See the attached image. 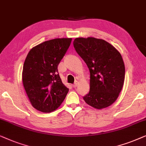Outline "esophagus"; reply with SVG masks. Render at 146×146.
I'll return each mask as SVG.
<instances>
[{
    "mask_svg": "<svg viewBox=\"0 0 146 146\" xmlns=\"http://www.w3.org/2000/svg\"><path fill=\"white\" fill-rule=\"evenodd\" d=\"M77 84H78V82H77V81H75V83H74L73 85V87H77Z\"/></svg>",
    "mask_w": 146,
    "mask_h": 146,
    "instance_id": "obj_1",
    "label": "esophagus"
}]
</instances>
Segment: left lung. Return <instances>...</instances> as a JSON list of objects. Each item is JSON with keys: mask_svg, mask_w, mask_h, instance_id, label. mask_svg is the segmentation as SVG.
Segmentation results:
<instances>
[{"mask_svg": "<svg viewBox=\"0 0 146 146\" xmlns=\"http://www.w3.org/2000/svg\"><path fill=\"white\" fill-rule=\"evenodd\" d=\"M73 46L90 71V91L83 99L96 109L111 105L118 97L124 82L125 66L122 55L101 39L77 38Z\"/></svg>", "mask_w": 146, "mask_h": 146, "instance_id": "left-lung-1", "label": "left lung"}]
</instances>
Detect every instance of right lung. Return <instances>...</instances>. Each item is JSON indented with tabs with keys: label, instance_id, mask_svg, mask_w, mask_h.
<instances>
[{
	"label": "right lung",
	"instance_id": "right-lung-1",
	"mask_svg": "<svg viewBox=\"0 0 146 146\" xmlns=\"http://www.w3.org/2000/svg\"><path fill=\"white\" fill-rule=\"evenodd\" d=\"M71 40L56 38L46 41L28 53L23 66L22 82L32 105L39 111L51 112L56 110L68 93L57 67Z\"/></svg>",
	"mask_w": 146,
	"mask_h": 146
}]
</instances>
